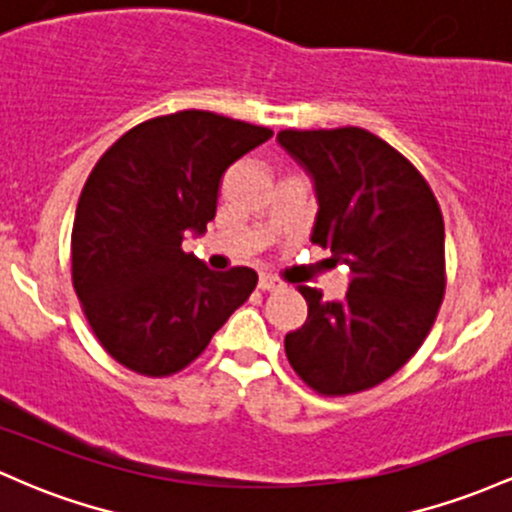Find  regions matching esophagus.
<instances>
[{
  "mask_svg": "<svg viewBox=\"0 0 512 512\" xmlns=\"http://www.w3.org/2000/svg\"><path fill=\"white\" fill-rule=\"evenodd\" d=\"M258 287H261L263 292H278V290H283L285 283L271 273H261V278H258Z\"/></svg>",
  "mask_w": 512,
  "mask_h": 512,
  "instance_id": "esophagus-1",
  "label": "esophagus"
}]
</instances>
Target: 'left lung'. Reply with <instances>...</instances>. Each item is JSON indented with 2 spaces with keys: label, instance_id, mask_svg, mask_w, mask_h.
<instances>
[{
  "label": "left lung",
  "instance_id": "1",
  "mask_svg": "<svg viewBox=\"0 0 512 512\" xmlns=\"http://www.w3.org/2000/svg\"><path fill=\"white\" fill-rule=\"evenodd\" d=\"M280 147L312 176V244L350 268L346 300L300 285L307 321L285 336L304 384L346 396L392 377L426 341L445 297V222L428 181L363 128L280 130Z\"/></svg>",
  "mask_w": 512,
  "mask_h": 512
}]
</instances>
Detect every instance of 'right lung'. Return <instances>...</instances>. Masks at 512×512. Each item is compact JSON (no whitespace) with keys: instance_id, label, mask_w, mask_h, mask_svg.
Returning <instances> with one entry per match:
<instances>
[{"instance_id":"obj_1","label":"right lung","mask_w":512,"mask_h":512,"mask_svg":"<svg viewBox=\"0 0 512 512\" xmlns=\"http://www.w3.org/2000/svg\"><path fill=\"white\" fill-rule=\"evenodd\" d=\"M271 135L210 111H179L135 125L96 162L74 215L72 285L120 365L174 375L249 300L256 271L215 273L181 241L208 229L227 166Z\"/></svg>"}]
</instances>
